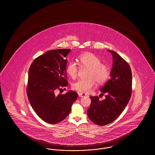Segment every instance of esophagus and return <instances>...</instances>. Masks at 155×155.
I'll use <instances>...</instances> for the list:
<instances>
[{
	"instance_id": "esophagus-1",
	"label": "esophagus",
	"mask_w": 155,
	"mask_h": 155,
	"mask_svg": "<svg viewBox=\"0 0 155 155\" xmlns=\"http://www.w3.org/2000/svg\"><path fill=\"white\" fill-rule=\"evenodd\" d=\"M78 96H80V97H85V96H87V95H86V94H82V93H80V92H78Z\"/></svg>"
}]
</instances>
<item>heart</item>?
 Segmentation results:
<instances>
[{
	"mask_svg": "<svg viewBox=\"0 0 155 155\" xmlns=\"http://www.w3.org/2000/svg\"><path fill=\"white\" fill-rule=\"evenodd\" d=\"M80 65L82 67L89 68L87 79L80 80L72 85V88L78 92L88 94L95 87L96 82L102 85L108 80L110 75L109 66L101 63V59L96 54L87 52L82 54L77 59ZM66 73L71 78L75 79L78 73V67L74 61L68 63Z\"/></svg>",
	"mask_w": 155,
	"mask_h": 155,
	"instance_id": "b5f03b06",
	"label": "heart"
}]
</instances>
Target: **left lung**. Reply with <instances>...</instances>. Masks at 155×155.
<instances>
[{
	"label": "left lung",
	"instance_id": "left-lung-1",
	"mask_svg": "<svg viewBox=\"0 0 155 155\" xmlns=\"http://www.w3.org/2000/svg\"><path fill=\"white\" fill-rule=\"evenodd\" d=\"M113 64L110 78L101 89L106 99L90 96L91 103L87 110L90 120L97 125H105L114 121L128 103L132 94V73L128 63L116 52L109 51ZM101 97V96H99Z\"/></svg>",
	"mask_w": 155,
	"mask_h": 155
}]
</instances>
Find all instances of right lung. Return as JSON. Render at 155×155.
<instances>
[{"instance_id":"right-lung-1","label":"right lung","mask_w":155,"mask_h":155,"mask_svg":"<svg viewBox=\"0 0 155 155\" xmlns=\"http://www.w3.org/2000/svg\"><path fill=\"white\" fill-rule=\"evenodd\" d=\"M70 49L51 50L38 56L28 71L27 94L37 115L45 122L57 124L69 114L71 106L78 97L73 91L56 94L58 90L68 85L67 54Z\"/></svg>"}]
</instances>
